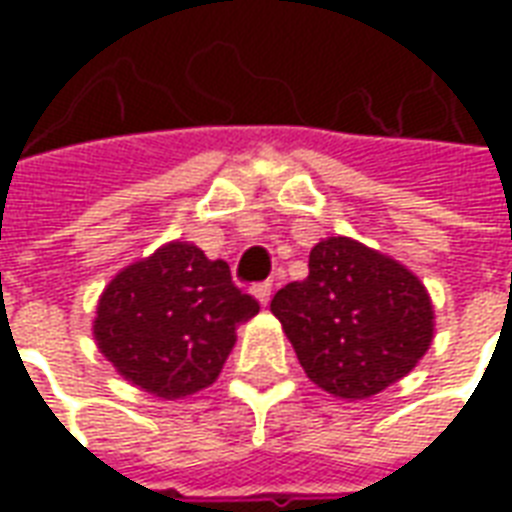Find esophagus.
<instances>
[{
    "instance_id": "esophagus-1",
    "label": "esophagus",
    "mask_w": 512,
    "mask_h": 512,
    "mask_svg": "<svg viewBox=\"0 0 512 512\" xmlns=\"http://www.w3.org/2000/svg\"><path fill=\"white\" fill-rule=\"evenodd\" d=\"M252 293H255V299L266 307L268 301H271V282H260V285H255L252 288Z\"/></svg>"
}]
</instances>
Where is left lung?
I'll return each instance as SVG.
<instances>
[{"mask_svg":"<svg viewBox=\"0 0 512 512\" xmlns=\"http://www.w3.org/2000/svg\"><path fill=\"white\" fill-rule=\"evenodd\" d=\"M271 312L307 378L343 400H367L406 378L436 332L417 274L348 235L312 246L307 279L277 290Z\"/></svg>","mask_w":512,"mask_h":512,"instance_id":"1","label":"left lung"}]
</instances>
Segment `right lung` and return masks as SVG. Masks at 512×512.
Segmentation results:
<instances>
[{"label":"right lung","instance_id":"obj_1","mask_svg":"<svg viewBox=\"0 0 512 512\" xmlns=\"http://www.w3.org/2000/svg\"><path fill=\"white\" fill-rule=\"evenodd\" d=\"M257 312L224 260L169 241L112 277L95 307L93 337L128 384L180 400L219 378L238 326Z\"/></svg>","mask_w":512,"mask_h":512}]
</instances>
